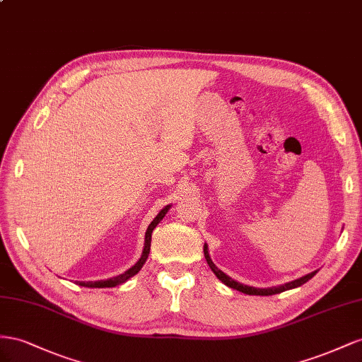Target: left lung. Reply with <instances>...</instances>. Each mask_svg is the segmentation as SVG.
Returning <instances> with one entry per match:
<instances>
[{
	"instance_id": "1",
	"label": "left lung",
	"mask_w": 362,
	"mask_h": 362,
	"mask_svg": "<svg viewBox=\"0 0 362 362\" xmlns=\"http://www.w3.org/2000/svg\"><path fill=\"white\" fill-rule=\"evenodd\" d=\"M203 252H204L206 261H208V265L211 267V270L214 272V274H215L216 277H218L224 285H227L229 288H233V290H236V291H241V293H244V294H249V296H273V294H279V293H284V291H288V290H293V288H297V286H300V285L306 284V282L309 281V279H313V277L317 274V272H313V273H309V274H306V276H303V277H300V279H296V281L284 284V285H281V286L255 288V286H249V285H244V284L236 282V281H233V279H232L230 276H227L226 273H223V272L220 270V268L212 262L211 256H209V247H208V244H206V243H204V245H203Z\"/></svg>"
}]
</instances>
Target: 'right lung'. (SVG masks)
Here are the masks:
<instances>
[{
    "label": "right lung",
    "instance_id": "right-lung-1",
    "mask_svg": "<svg viewBox=\"0 0 362 362\" xmlns=\"http://www.w3.org/2000/svg\"><path fill=\"white\" fill-rule=\"evenodd\" d=\"M170 208H171V204H167L165 206V208L154 216V220L148 224V227H147V232H146V240H144V249H142V255H141V257L138 259V262L133 265V267H130L127 272H124L122 274H119V276H115V277H110V279H106V281H89V282H83V281H76V284L77 285H80V286H86V288H112V286H117V285H121V284H124V282H127L130 277H133L135 274H138L139 273V270L142 268V265L146 264V261H147V257H148V253H150V245H151V233H153V230H154V227H156L160 221H162V218L165 216V214H167L168 211H170Z\"/></svg>",
    "mask_w": 362,
    "mask_h": 362
}]
</instances>
